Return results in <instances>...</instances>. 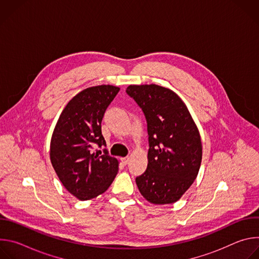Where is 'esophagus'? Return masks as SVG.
Returning <instances> with one entry per match:
<instances>
[{
  "mask_svg": "<svg viewBox=\"0 0 259 259\" xmlns=\"http://www.w3.org/2000/svg\"><path fill=\"white\" fill-rule=\"evenodd\" d=\"M121 162L123 165H127L128 162H129V157H125V158H122L121 159Z\"/></svg>",
  "mask_w": 259,
  "mask_h": 259,
  "instance_id": "esophagus-1",
  "label": "esophagus"
}]
</instances>
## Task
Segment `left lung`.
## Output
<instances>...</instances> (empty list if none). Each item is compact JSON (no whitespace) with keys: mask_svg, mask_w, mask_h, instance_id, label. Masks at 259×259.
I'll return each mask as SVG.
<instances>
[{"mask_svg":"<svg viewBox=\"0 0 259 259\" xmlns=\"http://www.w3.org/2000/svg\"><path fill=\"white\" fill-rule=\"evenodd\" d=\"M126 92L142 108L150 150L147 168L136 178L142 197L152 204L177 202L198 176L202 162L199 129L188 106L172 90L130 85Z\"/></svg>","mask_w":259,"mask_h":259,"instance_id":"obj_1","label":"left lung"}]
</instances>
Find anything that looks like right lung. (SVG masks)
I'll list each match as a JSON object with an SVG mask.
<instances>
[{"instance_id": "obj_1", "label": "right lung", "mask_w": 259, "mask_h": 259, "mask_svg": "<svg viewBox=\"0 0 259 259\" xmlns=\"http://www.w3.org/2000/svg\"><path fill=\"white\" fill-rule=\"evenodd\" d=\"M119 91L113 85L82 90L67 102L53 130L51 164L66 191L81 201L103 194L118 173L119 160L95 153V147L105 145L101 121Z\"/></svg>"}]
</instances>
